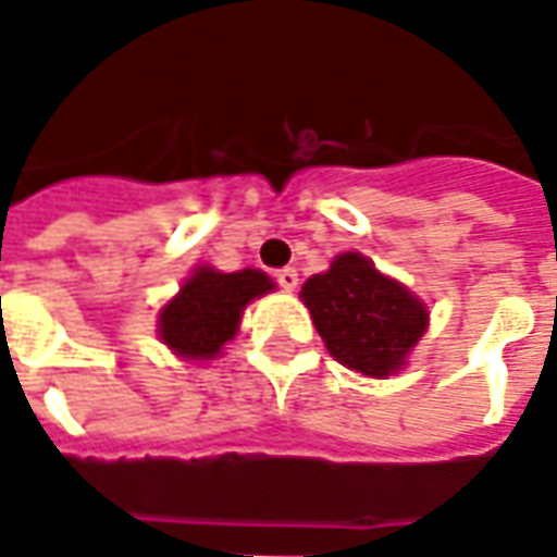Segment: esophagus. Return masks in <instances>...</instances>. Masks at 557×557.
<instances>
[{
  "instance_id": "obj_1",
  "label": "esophagus",
  "mask_w": 557,
  "mask_h": 557,
  "mask_svg": "<svg viewBox=\"0 0 557 557\" xmlns=\"http://www.w3.org/2000/svg\"><path fill=\"white\" fill-rule=\"evenodd\" d=\"M274 280L280 283V289H286V293H293L298 286V274L296 268H280V271H274Z\"/></svg>"
}]
</instances>
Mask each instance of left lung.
<instances>
[{
  "label": "left lung",
  "mask_w": 557,
  "mask_h": 557,
  "mask_svg": "<svg viewBox=\"0 0 557 557\" xmlns=\"http://www.w3.org/2000/svg\"><path fill=\"white\" fill-rule=\"evenodd\" d=\"M301 298L330 355L375 379L394 373L429 326L422 301L357 252L314 274L301 286Z\"/></svg>",
  "instance_id": "left-lung-1"
}]
</instances>
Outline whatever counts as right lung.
I'll list each match as a JSON object with an SVG mask.
<instances>
[{
    "mask_svg": "<svg viewBox=\"0 0 557 557\" xmlns=\"http://www.w3.org/2000/svg\"><path fill=\"white\" fill-rule=\"evenodd\" d=\"M268 289H274L271 280L252 268L237 274L200 268L163 308L160 338L182 357H215L237 333L243 308Z\"/></svg>",
    "mask_w": 557,
    "mask_h": 557,
    "instance_id": "1",
    "label": "right lung"
}]
</instances>
